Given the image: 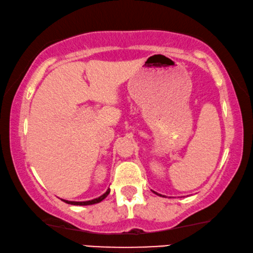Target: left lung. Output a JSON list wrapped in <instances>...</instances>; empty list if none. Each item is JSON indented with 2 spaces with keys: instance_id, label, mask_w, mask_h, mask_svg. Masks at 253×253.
I'll return each instance as SVG.
<instances>
[{
  "instance_id": "8db88e82",
  "label": "left lung",
  "mask_w": 253,
  "mask_h": 253,
  "mask_svg": "<svg viewBox=\"0 0 253 253\" xmlns=\"http://www.w3.org/2000/svg\"><path fill=\"white\" fill-rule=\"evenodd\" d=\"M155 194H156V192H155ZM156 195H159V194H156ZM160 196H161V195H160Z\"/></svg>"
}]
</instances>
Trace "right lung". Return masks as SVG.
I'll use <instances>...</instances> for the list:
<instances>
[{"instance_id":"right-lung-1","label":"right lung","mask_w":253,"mask_h":253,"mask_svg":"<svg viewBox=\"0 0 253 253\" xmlns=\"http://www.w3.org/2000/svg\"><path fill=\"white\" fill-rule=\"evenodd\" d=\"M110 192V189H108L105 194H103L102 196H100L99 198H95L93 200H87V202H69V200H64L66 204H70V205H79V206H86V205H93V204H97V203H100L101 200L105 199L108 195H109Z\"/></svg>"}]
</instances>
